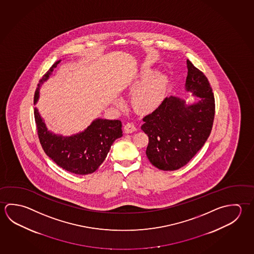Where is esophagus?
<instances>
[{
    "mask_svg": "<svg viewBox=\"0 0 254 254\" xmlns=\"http://www.w3.org/2000/svg\"><path fill=\"white\" fill-rule=\"evenodd\" d=\"M135 130H136V127H135V126H134L133 122H128L124 127V131H125L126 133H133Z\"/></svg>",
    "mask_w": 254,
    "mask_h": 254,
    "instance_id": "obj_1",
    "label": "esophagus"
}]
</instances>
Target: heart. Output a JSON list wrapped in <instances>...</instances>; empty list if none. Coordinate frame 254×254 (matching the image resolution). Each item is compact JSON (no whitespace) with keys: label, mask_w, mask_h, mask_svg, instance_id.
Listing matches in <instances>:
<instances>
[{"label":"heart","mask_w":254,"mask_h":254,"mask_svg":"<svg viewBox=\"0 0 254 254\" xmlns=\"http://www.w3.org/2000/svg\"><path fill=\"white\" fill-rule=\"evenodd\" d=\"M168 86V78L164 74L154 73L152 68L144 67L133 76L128 89H136L132 94L131 103L134 110L142 113H150L160 106ZM121 104V100H117Z\"/></svg>","instance_id":"obj_1"}]
</instances>
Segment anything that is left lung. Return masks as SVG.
Returning <instances> with one entry per match:
<instances>
[{
	"mask_svg": "<svg viewBox=\"0 0 254 254\" xmlns=\"http://www.w3.org/2000/svg\"><path fill=\"white\" fill-rule=\"evenodd\" d=\"M186 91L199 97L185 100L166 97L154 112L142 119L141 128L149 137L148 160L161 170H177L187 165L209 136L215 115V99L209 80L187 60Z\"/></svg>",
	"mask_w": 254,
	"mask_h": 254,
	"instance_id": "obj_1",
	"label": "left lung"
}]
</instances>
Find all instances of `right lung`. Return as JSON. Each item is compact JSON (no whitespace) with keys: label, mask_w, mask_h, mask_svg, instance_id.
Segmentation results:
<instances>
[{"label":"right lung","mask_w":254,"mask_h":254,"mask_svg":"<svg viewBox=\"0 0 254 254\" xmlns=\"http://www.w3.org/2000/svg\"><path fill=\"white\" fill-rule=\"evenodd\" d=\"M61 61L54 63L39 81L35 93L36 104L41 85L49 78ZM38 138L47 156L63 169L77 175H87L98 169L107 157L112 143L123 135L121 121L97 119L85 131L71 136L50 132L38 110L34 111Z\"/></svg>","instance_id":"add662e5"}]
</instances>
